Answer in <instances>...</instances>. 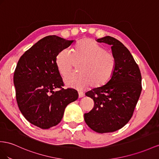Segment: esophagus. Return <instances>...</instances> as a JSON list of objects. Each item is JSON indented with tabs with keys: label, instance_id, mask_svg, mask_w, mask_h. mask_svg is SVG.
Wrapping results in <instances>:
<instances>
[{
	"label": "esophagus",
	"instance_id": "esophagus-1",
	"mask_svg": "<svg viewBox=\"0 0 159 159\" xmlns=\"http://www.w3.org/2000/svg\"><path fill=\"white\" fill-rule=\"evenodd\" d=\"M84 97V94H83V92H79V98H81V97Z\"/></svg>",
	"mask_w": 159,
	"mask_h": 159
}]
</instances>
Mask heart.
<instances>
[{
	"label": "heart",
	"instance_id": "heart-1",
	"mask_svg": "<svg viewBox=\"0 0 159 159\" xmlns=\"http://www.w3.org/2000/svg\"><path fill=\"white\" fill-rule=\"evenodd\" d=\"M80 73H75L64 79V82L79 90L89 84L97 89L106 85L113 78L116 70V60L111 53L90 38L81 39L73 48L72 52L66 49L60 51L56 58L57 68L64 76L72 71L75 64Z\"/></svg>",
	"mask_w": 159,
	"mask_h": 159
}]
</instances>
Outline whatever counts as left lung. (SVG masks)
<instances>
[{
	"label": "left lung",
	"instance_id": "1",
	"mask_svg": "<svg viewBox=\"0 0 159 159\" xmlns=\"http://www.w3.org/2000/svg\"><path fill=\"white\" fill-rule=\"evenodd\" d=\"M97 42L110 45L116 63L109 83L85 93L95 104L84 113V121L91 129L103 134L121 129L131 119L142 91V76L131 53L119 40L105 36Z\"/></svg>",
	"mask_w": 159,
	"mask_h": 159
}]
</instances>
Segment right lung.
<instances>
[{"mask_svg":"<svg viewBox=\"0 0 159 159\" xmlns=\"http://www.w3.org/2000/svg\"><path fill=\"white\" fill-rule=\"evenodd\" d=\"M73 42L46 36L24 53L16 66L13 83L19 110L28 121L42 129L58 124L65 108L79 97L75 89L62 88L56 63L58 53Z\"/></svg>","mask_w":159,"mask_h":159,"instance_id":"right-lung-1","label":"right lung"}]
</instances>
